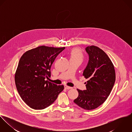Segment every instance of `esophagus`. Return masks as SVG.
Instances as JSON below:
<instances>
[{
    "mask_svg": "<svg viewBox=\"0 0 132 132\" xmlns=\"http://www.w3.org/2000/svg\"><path fill=\"white\" fill-rule=\"evenodd\" d=\"M64 88H65V89H71L72 87H70V86H67V85H64Z\"/></svg>",
    "mask_w": 132,
    "mask_h": 132,
    "instance_id": "obj_1",
    "label": "esophagus"
}]
</instances>
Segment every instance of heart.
I'll return each mask as SVG.
<instances>
[{
	"instance_id": "b5f03b06",
	"label": "heart",
	"mask_w": 132,
	"mask_h": 132,
	"mask_svg": "<svg viewBox=\"0 0 132 132\" xmlns=\"http://www.w3.org/2000/svg\"><path fill=\"white\" fill-rule=\"evenodd\" d=\"M70 56L71 59H78L81 61H82L83 59V54L82 52H81L79 49L75 48L71 50Z\"/></svg>"
}]
</instances>
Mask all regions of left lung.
Returning <instances> with one entry per match:
<instances>
[{"mask_svg": "<svg viewBox=\"0 0 132 132\" xmlns=\"http://www.w3.org/2000/svg\"><path fill=\"white\" fill-rule=\"evenodd\" d=\"M89 60L83 76L88 81L86 89H77L79 95L74 102L81 108L90 110L103 104L110 95L115 81L112 62L106 53L94 45L86 48Z\"/></svg>", "mask_w": 132, "mask_h": 132, "instance_id": "left-lung-1", "label": "left lung"}]
</instances>
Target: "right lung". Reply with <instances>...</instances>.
Returning <instances> with one entry per match:
<instances>
[{"instance_id":"right-lung-1","label":"right lung","mask_w":132,"mask_h":132,"mask_svg":"<svg viewBox=\"0 0 132 132\" xmlns=\"http://www.w3.org/2000/svg\"><path fill=\"white\" fill-rule=\"evenodd\" d=\"M65 47L41 46L25 52L20 58L15 74L17 89L22 100L31 108L44 109L56 100L64 86L57 85L45 78L57 56Z\"/></svg>"}]
</instances>
